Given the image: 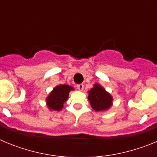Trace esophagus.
<instances>
[{
	"label": "esophagus",
	"instance_id": "obj_1",
	"mask_svg": "<svg viewBox=\"0 0 157 157\" xmlns=\"http://www.w3.org/2000/svg\"><path fill=\"white\" fill-rule=\"evenodd\" d=\"M76 86H77L78 90L80 91H82L83 89H84V85H83V84H78V85H77Z\"/></svg>",
	"mask_w": 157,
	"mask_h": 157
}]
</instances>
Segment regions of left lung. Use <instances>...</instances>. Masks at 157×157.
<instances>
[{
  "instance_id": "left-lung-1",
  "label": "left lung",
  "mask_w": 157,
  "mask_h": 157,
  "mask_svg": "<svg viewBox=\"0 0 157 157\" xmlns=\"http://www.w3.org/2000/svg\"><path fill=\"white\" fill-rule=\"evenodd\" d=\"M88 100L95 112H103L112 106L113 98L102 86L95 83L94 87L88 91Z\"/></svg>"
}]
</instances>
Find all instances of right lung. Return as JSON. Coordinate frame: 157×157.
Returning a JSON list of instances; mask_svg holds the SVG:
<instances>
[{"instance_id":"1","label":"right lung","mask_w":157,"mask_h":157,"mask_svg":"<svg viewBox=\"0 0 157 157\" xmlns=\"http://www.w3.org/2000/svg\"><path fill=\"white\" fill-rule=\"evenodd\" d=\"M71 90H74V88L67 84L54 87L45 99L48 109L50 111L57 112L62 110L63 104L68 99L69 93Z\"/></svg>"}]
</instances>
